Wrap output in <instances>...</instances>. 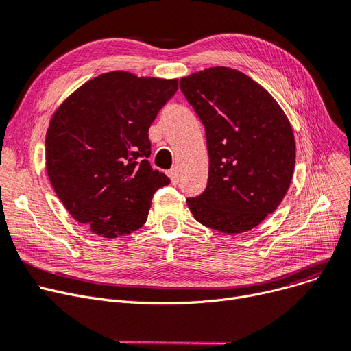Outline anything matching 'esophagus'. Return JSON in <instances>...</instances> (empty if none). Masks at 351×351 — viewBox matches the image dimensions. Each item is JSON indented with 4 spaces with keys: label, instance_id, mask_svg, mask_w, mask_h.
Wrapping results in <instances>:
<instances>
[{
    "label": "esophagus",
    "instance_id": "esophagus-1",
    "mask_svg": "<svg viewBox=\"0 0 351 351\" xmlns=\"http://www.w3.org/2000/svg\"><path fill=\"white\" fill-rule=\"evenodd\" d=\"M167 176L171 178L172 185H176V184H178V172H176V169H171V171H167Z\"/></svg>",
    "mask_w": 351,
    "mask_h": 351
}]
</instances>
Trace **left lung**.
Instances as JSON below:
<instances>
[{
    "mask_svg": "<svg viewBox=\"0 0 351 351\" xmlns=\"http://www.w3.org/2000/svg\"><path fill=\"white\" fill-rule=\"evenodd\" d=\"M201 119L209 155L205 191L186 204L197 222L241 234L278 208L291 184L295 141L268 91L247 74L210 67L180 79Z\"/></svg>",
    "mask_w": 351,
    "mask_h": 351,
    "instance_id": "1",
    "label": "left lung"
}]
</instances>
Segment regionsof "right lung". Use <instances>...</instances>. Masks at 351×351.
Segmentation results:
<instances>
[{"label": "right lung", "mask_w": 351, "mask_h": 351, "mask_svg": "<svg viewBox=\"0 0 351 351\" xmlns=\"http://www.w3.org/2000/svg\"><path fill=\"white\" fill-rule=\"evenodd\" d=\"M178 80L112 71L84 83L57 109L45 138L51 185L70 215L106 238L146 222L171 179L154 169L149 128Z\"/></svg>", "instance_id": "add662e5"}]
</instances>
